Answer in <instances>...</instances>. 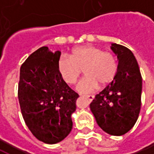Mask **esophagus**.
<instances>
[{
  "instance_id": "esophagus-1",
  "label": "esophagus",
  "mask_w": 154,
  "mask_h": 154,
  "mask_svg": "<svg viewBox=\"0 0 154 154\" xmlns=\"http://www.w3.org/2000/svg\"><path fill=\"white\" fill-rule=\"evenodd\" d=\"M87 98L89 100V101H92L95 98V96L94 95H89V96H87Z\"/></svg>"
}]
</instances>
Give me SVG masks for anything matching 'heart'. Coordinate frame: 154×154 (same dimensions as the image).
Here are the masks:
<instances>
[{"instance_id":"obj_1","label":"heart","mask_w":154,"mask_h":154,"mask_svg":"<svg viewBox=\"0 0 154 154\" xmlns=\"http://www.w3.org/2000/svg\"><path fill=\"white\" fill-rule=\"evenodd\" d=\"M63 80L68 84L75 83L85 67L87 75L77 88L80 92L89 93L100 86L112 82L118 71V61L111 52H104L100 47L91 44L78 46L72 51L71 56L63 55L57 63Z\"/></svg>"}]
</instances>
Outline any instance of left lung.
Returning <instances> with one entry per match:
<instances>
[{
  "instance_id": "1",
  "label": "left lung",
  "mask_w": 154,
  "mask_h": 154,
  "mask_svg": "<svg viewBox=\"0 0 154 154\" xmlns=\"http://www.w3.org/2000/svg\"><path fill=\"white\" fill-rule=\"evenodd\" d=\"M118 58V71L113 81L90 104L98 125L114 136L132 129L141 107L142 77L134 55L128 48L111 44Z\"/></svg>"
}]
</instances>
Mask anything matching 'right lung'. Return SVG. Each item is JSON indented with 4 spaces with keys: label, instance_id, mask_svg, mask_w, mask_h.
Returning <instances> with one entry per match:
<instances>
[{
    "label": "right lung",
    "instance_id": "obj_1",
    "mask_svg": "<svg viewBox=\"0 0 154 154\" xmlns=\"http://www.w3.org/2000/svg\"><path fill=\"white\" fill-rule=\"evenodd\" d=\"M61 52L46 46L30 54L20 72L18 98L22 116L36 139L48 144L63 140L72 129V114L79 95L58 70Z\"/></svg>",
    "mask_w": 154,
    "mask_h": 154
}]
</instances>
